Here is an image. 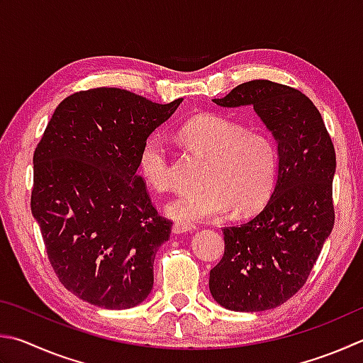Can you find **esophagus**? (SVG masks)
Returning a JSON list of instances; mask_svg holds the SVG:
<instances>
[{
    "instance_id": "esophagus-1",
    "label": "esophagus",
    "mask_w": 363,
    "mask_h": 363,
    "mask_svg": "<svg viewBox=\"0 0 363 363\" xmlns=\"http://www.w3.org/2000/svg\"><path fill=\"white\" fill-rule=\"evenodd\" d=\"M194 228V225L190 222H174L173 227H171V230H173V233H184V232H190V230Z\"/></svg>"
}]
</instances>
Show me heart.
Here are the masks:
<instances>
[{
	"label": "heart",
	"instance_id": "1",
	"mask_svg": "<svg viewBox=\"0 0 363 363\" xmlns=\"http://www.w3.org/2000/svg\"><path fill=\"white\" fill-rule=\"evenodd\" d=\"M177 138L190 152L206 159L199 190L177 195L167 213L177 220H203L259 211L272 199L279 179L281 155L274 138L263 130H247L222 114H200L182 125ZM138 171L155 192H168L174 184L167 144L159 136L143 143Z\"/></svg>",
	"mask_w": 363,
	"mask_h": 363
}]
</instances>
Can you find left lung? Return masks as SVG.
<instances>
[{
	"label": "left lung",
	"instance_id": "8db88e82",
	"mask_svg": "<svg viewBox=\"0 0 363 363\" xmlns=\"http://www.w3.org/2000/svg\"><path fill=\"white\" fill-rule=\"evenodd\" d=\"M213 101L223 108L252 104L278 141L281 167L272 199L249 222L223 227L225 250L209 273L219 305L265 311L305 286L332 232L337 155L318 108L294 87L255 79Z\"/></svg>",
	"mask_w": 363,
	"mask_h": 363
}]
</instances>
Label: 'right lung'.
<instances>
[{
  "label": "right lung",
  "mask_w": 363,
  "mask_h": 363,
  "mask_svg": "<svg viewBox=\"0 0 363 363\" xmlns=\"http://www.w3.org/2000/svg\"><path fill=\"white\" fill-rule=\"evenodd\" d=\"M181 103L81 90L58 104L38 143L31 213L58 281L84 301L125 309L152 291L155 254L173 222L152 204L138 155Z\"/></svg>",
  "instance_id": "obj_1"
}]
</instances>
